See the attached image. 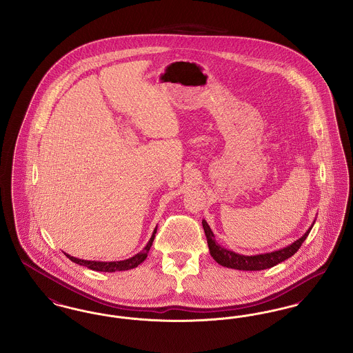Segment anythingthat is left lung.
I'll return each mask as SVG.
<instances>
[{
    "label": "left lung",
    "instance_id": "1",
    "mask_svg": "<svg viewBox=\"0 0 353 353\" xmlns=\"http://www.w3.org/2000/svg\"><path fill=\"white\" fill-rule=\"evenodd\" d=\"M314 223H315V221L312 222V225L308 228V230L299 239H296L295 242H292L291 245L285 246L283 249H279V250H275V252H265V254L243 255V254L232 252V250H229V249H226V248H223V246L217 243L216 236L213 234L210 226L208 225V222L205 219H202V228H203V232L206 235L209 252H210V255L213 256V259L223 268L243 270V271H259V270L270 269V268L283 262L285 259H288L290 256H292L295 252L299 250L304 239L310 234Z\"/></svg>",
    "mask_w": 353,
    "mask_h": 353
}]
</instances>
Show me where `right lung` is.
Listing matches in <instances>:
<instances>
[{
  "mask_svg": "<svg viewBox=\"0 0 353 353\" xmlns=\"http://www.w3.org/2000/svg\"><path fill=\"white\" fill-rule=\"evenodd\" d=\"M157 228H154L153 233H152L151 239L148 241L147 246L140 252H137L134 256L124 259V261H114V262H101V261H85V259H79L75 256H71L65 252V255L68 256V259H71L74 263L84 266L87 269L94 270V271H103V272H115V271H125V270L134 269L137 268L140 263H143L148 255V252L151 249L153 239H154V234H156Z\"/></svg>",
  "mask_w": 353,
  "mask_h": 353,
  "instance_id": "add662e5",
  "label": "right lung"
}]
</instances>
